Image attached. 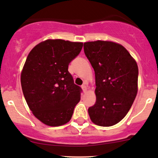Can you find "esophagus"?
Here are the masks:
<instances>
[{"instance_id": "34e87169", "label": "esophagus", "mask_w": 158, "mask_h": 158, "mask_svg": "<svg viewBox=\"0 0 158 158\" xmlns=\"http://www.w3.org/2000/svg\"><path fill=\"white\" fill-rule=\"evenodd\" d=\"M81 88H82L83 91H84L85 93V92L87 91V90H88V86H87V85H83L82 86H81Z\"/></svg>"}]
</instances>
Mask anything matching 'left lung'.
Instances as JSON below:
<instances>
[{"mask_svg": "<svg viewBox=\"0 0 158 158\" xmlns=\"http://www.w3.org/2000/svg\"><path fill=\"white\" fill-rule=\"evenodd\" d=\"M85 56L95 72L97 101L88 108L90 120L112 126L126 117L138 90V67L123 45L109 41L84 43Z\"/></svg>", "mask_w": 158, "mask_h": 158, "instance_id": "1", "label": "left lung"}]
</instances>
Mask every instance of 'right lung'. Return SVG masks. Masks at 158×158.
Instances as JSON below:
<instances>
[{
    "mask_svg": "<svg viewBox=\"0 0 158 158\" xmlns=\"http://www.w3.org/2000/svg\"><path fill=\"white\" fill-rule=\"evenodd\" d=\"M82 46V42L48 39L27 56L21 74L23 94L33 115L47 126L68 123L80 101L81 88L74 84L68 65Z\"/></svg>",
    "mask_w": 158,
    "mask_h": 158,
    "instance_id": "obj_1",
    "label": "right lung"
}]
</instances>
